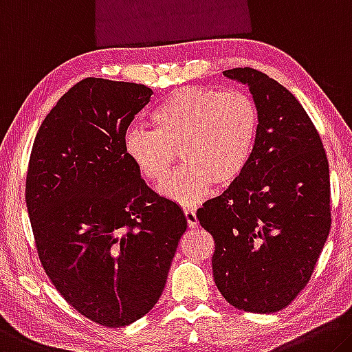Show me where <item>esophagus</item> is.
Masks as SVG:
<instances>
[{
    "mask_svg": "<svg viewBox=\"0 0 352 352\" xmlns=\"http://www.w3.org/2000/svg\"><path fill=\"white\" fill-rule=\"evenodd\" d=\"M185 217H186V222L189 227H197V216H196V211L192 208H185Z\"/></svg>",
    "mask_w": 352,
    "mask_h": 352,
    "instance_id": "esophagus-1",
    "label": "esophagus"
}]
</instances>
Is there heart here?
Listing matches in <instances>:
<instances>
[{"mask_svg":"<svg viewBox=\"0 0 352 352\" xmlns=\"http://www.w3.org/2000/svg\"><path fill=\"white\" fill-rule=\"evenodd\" d=\"M150 122L155 131L128 128L125 155L146 180L160 183L180 150L185 164L158 189L164 197L192 206L214 183L230 186L241 178L254 153L258 108L249 94L236 89L183 86L156 106Z\"/></svg>","mask_w":352,"mask_h":352,"instance_id":"1","label":"heart"}]
</instances>
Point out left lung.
Segmentation results:
<instances>
[{"mask_svg":"<svg viewBox=\"0 0 352 352\" xmlns=\"http://www.w3.org/2000/svg\"><path fill=\"white\" fill-rule=\"evenodd\" d=\"M224 75L249 86L258 133L241 178L205 202L197 219L214 239L213 277L227 302L274 314L310 280L331 230L327 156L287 87L250 67Z\"/></svg>","mask_w":352,"mask_h":352,"instance_id":"1","label":"left lung"}]
</instances>
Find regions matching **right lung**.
<instances>
[{"label": "right lung", "mask_w": 352, "mask_h": 352, "mask_svg": "<svg viewBox=\"0 0 352 352\" xmlns=\"http://www.w3.org/2000/svg\"><path fill=\"white\" fill-rule=\"evenodd\" d=\"M153 91L86 78L38 128L25 199L50 280L76 311L122 327L163 293L186 230L180 206L152 191L124 150V136Z\"/></svg>", "instance_id": "obj_1"}]
</instances>
